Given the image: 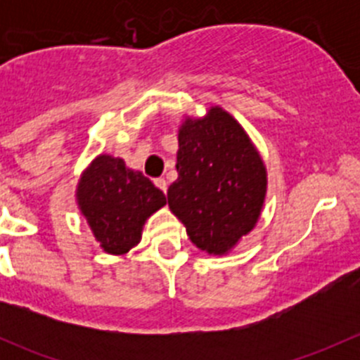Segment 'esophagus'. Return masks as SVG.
Segmentation results:
<instances>
[{
  "mask_svg": "<svg viewBox=\"0 0 360 360\" xmlns=\"http://www.w3.org/2000/svg\"><path fill=\"white\" fill-rule=\"evenodd\" d=\"M155 184H157V186L163 191V193H167V181L163 179V177H158V179H155Z\"/></svg>",
  "mask_w": 360,
  "mask_h": 360,
  "instance_id": "1",
  "label": "esophagus"
}]
</instances>
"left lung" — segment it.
<instances>
[{
  "mask_svg": "<svg viewBox=\"0 0 360 360\" xmlns=\"http://www.w3.org/2000/svg\"><path fill=\"white\" fill-rule=\"evenodd\" d=\"M177 179L167 191L174 216L190 240L212 256H226L257 224L268 174L244 127L221 106L184 116L177 132Z\"/></svg>",
  "mask_w": 360,
  "mask_h": 360,
  "instance_id": "1",
  "label": "left lung"
}]
</instances>
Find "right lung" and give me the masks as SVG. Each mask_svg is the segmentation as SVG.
Masks as SVG:
<instances>
[{"mask_svg": "<svg viewBox=\"0 0 360 360\" xmlns=\"http://www.w3.org/2000/svg\"><path fill=\"white\" fill-rule=\"evenodd\" d=\"M76 203L101 249L122 256L139 244L148 217L167 202L143 172L101 153L79 176Z\"/></svg>", "mask_w": 360, "mask_h": 360, "instance_id": "add662e5", "label": "right lung"}]
</instances>
